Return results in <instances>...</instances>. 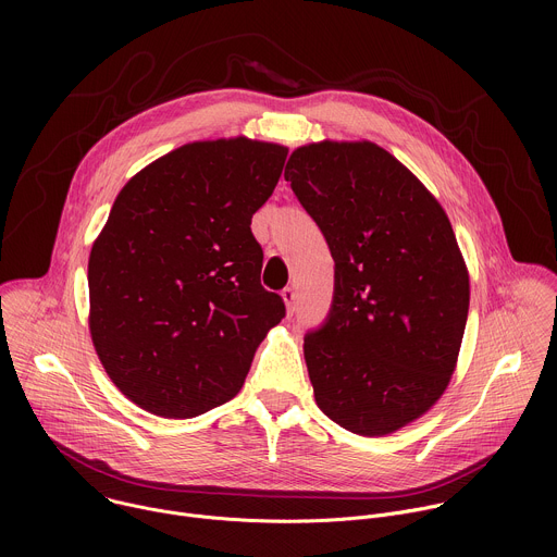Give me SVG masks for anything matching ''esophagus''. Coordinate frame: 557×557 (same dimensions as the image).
<instances>
[{
    "label": "esophagus",
    "mask_w": 557,
    "mask_h": 557,
    "mask_svg": "<svg viewBox=\"0 0 557 557\" xmlns=\"http://www.w3.org/2000/svg\"><path fill=\"white\" fill-rule=\"evenodd\" d=\"M282 299H284V304H286V312L288 314H293L295 312V299H297V293H295V288H290V286H286L284 290H282Z\"/></svg>",
    "instance_id": "34e87169"
}]
</instances>
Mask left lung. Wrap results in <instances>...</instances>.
<instances>
[{
  "label": "left lung",
  "mask_w": 557,
  "mask_h": 557,
  "mask_svg": "<svg viewBox=\"0 0 557 557\" xmlns=\"http://www.w3.org/2000/svg\"><path fill=\"white\" fill-rule=\"evenodd\" d=\"M284 178L335 260L326 324L304 337L314 401L385 436L423 417L456 370L469 273L441 202L370 140L297 147Z\"/></svg>",
  "instance_id": "8db88e82"
}]
</instances>
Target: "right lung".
<instances>
[{
    "mask_svg": "<svg viewBox=\"0 0 557 557\" xmlns=\"http://www.w3.org/2000/svg\"><path fill=\"white\" fill-rule=\"evenodd\" d=\"M288 147L247 136L187 143L119 191L88 262L90 335L138 408L191 419L240 392L286 314L260 284L253 213Z\"/></svg>",
    "mask_w": 557,
    "mask_h": 557,
    "instance_id": "obj_1",
    "label": "right lung"
}]
</instances>
